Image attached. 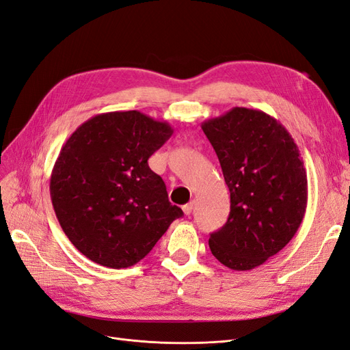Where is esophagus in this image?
<instances>
[{"mask_svg": "<svg viewBox=\"0 0 350 350\" xmlns=\"http://www.w3.org/2000/svg\"><path fill=\"white\" fill-rule=\"evenodd\" d=\"M192 208H194V201H192V202H188V204H185V206L183 207V210H184V213H185L187 215H189V214L192 213Z\"/></svg>", "mask_w": 350, "mask_h": 350, "instance_id": "obj_1", "label": "esophagus"}]
</instances>
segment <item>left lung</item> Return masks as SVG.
I'll list each match as a JSON object with an SVG mask.
<instances>
[{
  "instance_id": "obj_1",
  "label": "left lung",
  "mask_w": 350,
  "mask_h": 350,
  "mask_svg": "<svg viewBox=\"0 0 350 350\" xmlns=\"http://www.w3.org/2000/svg\"><path fill=\"white\" fill-rule=\"evenodd\" d=\"M201 127L230 191V214L210 234L211 253L227 268L250 271L290 243L304 219V162L286 129L260 110L234 107Z\"/></svg>"
}]
</instances>
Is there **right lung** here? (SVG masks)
<instances>
[{
  "label": "right lung",
  "mask_w": 350,
  "mask_h": 350,
  "mask_svg": "<svg viewBox=\"0 0 350 350\" xmlns=\"http://www.w3.org/2000/svg\"><path fill=\"white\" fill-rule=\"evenodd\" d=\"M174 133L140 111L82 123L60 149L51 198L60 227L83 256L107 268L133 267L183 217L148 163Z\"/></svg>",
  "instance_id": "right-lung-1"
}]
</instances>
